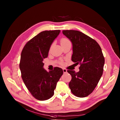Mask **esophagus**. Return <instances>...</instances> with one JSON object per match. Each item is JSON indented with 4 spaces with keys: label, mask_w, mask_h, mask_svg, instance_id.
<instances>
[{
    "label": "esophagus",
    "mask_w": 120,
    "mask_h": 120,
    "mask_svg": "<svg viewBox=\"0 0 120 120\" xmlns=\"http://www.w3.org/2000/svg\"><path fill=\"white\" fill-rule=\"evenodd\" d=\"M63 71H64V73H66L67 72V70L66 69H63Z\"/></svg>",
    "instance_id": "esophagus-1"
}]
</instances>
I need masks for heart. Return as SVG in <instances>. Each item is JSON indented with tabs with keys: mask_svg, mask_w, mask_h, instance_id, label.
Returning a JSON list of instances; mask_svg holds the SVG:
<instances>
[{
	"mask_svg": "<svg viewBox=\"0 0 120 120\" xmlns=\"http://www.w3.org/2000/svg\"><path fill=\"white\" fill-rule=\"evenodd\" d=\"M69 42V41L68 39H67V38H62L61 40V44L67 43V42Z\"/></svg>",
	"mask_w": 120,
	"mask_h": 120,
	"instance_id": "b5f03b06",
	"label": "heart"
}]
</instances>
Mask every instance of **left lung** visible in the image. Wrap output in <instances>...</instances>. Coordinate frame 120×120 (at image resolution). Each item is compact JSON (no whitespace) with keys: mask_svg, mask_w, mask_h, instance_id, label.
Segmentation results:
<instances>
[{"mask_svg":"<svg viewBox=\"0 0 120 120\" xmlns=\"http://www.w3.org/2000/svg\"><path fill=\"white\" fill-rule=\"evenodd\" d=\"M62 33L72 43L71 60L80 64L78 72L67 71L72 77L69 86L75 96L86 97L93 92L103 75L105 59L101 49L96 41L80 31L64 30Z\"/></svg>","mask_w":120,"mask_h":120,"instance_id":"obj_1","label":"left lung"}]
</instances>
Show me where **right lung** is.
I'll return each mask as SVG.
<instances>
[{"mask_svg":"<svg viewBox=\"0 0 120 120\" xmlns=\"http://www.w3.org/2000/svg\"><path fill=\"white\" fill-rule=\"evenodd\" d=\"M60 33V30L41 32L25 44L21 53L19 68L22 79L32 96L38 100H47L53 95L56 84L64 73L59 67L47 71L43 63Z\"/></svg>","mask_w":120,"mask_h":120,"instance_id":"obj_1","label":"right lung"}]
</instances>
